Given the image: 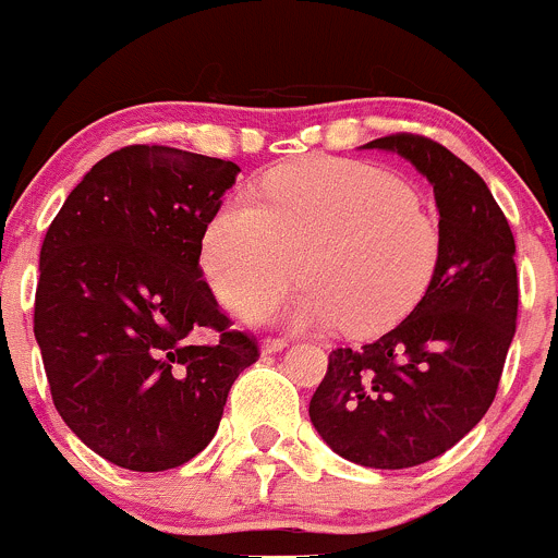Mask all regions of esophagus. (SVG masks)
<instances>
[{"label":"esophagus","instance_id":"1","mask_svg":"<svg viewBox=\"0 0 558 558\" xmlns=\"http://www.w3.org/2000/svg\"><path fill=\"white\" fill-rule=\"evenodd\" d=\"M286 345H289V340H283V337H267V340L262 342V351L264 353H278V351H283Z\"/></svg>","mask_w":558,"mask_h":558}]
</instances>
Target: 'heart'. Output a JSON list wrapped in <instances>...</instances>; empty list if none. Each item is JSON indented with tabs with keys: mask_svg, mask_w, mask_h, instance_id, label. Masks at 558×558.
I'll use <instances>...</instances> for the list:
<instances>
[{
	"mask_svg": "<svg viewBox=\"0 0 558 558\" xmlns=\"http://www.w3.org/2000/svg\"><path fill=\"white\" fill-rule=\"evenodd\" d=\"M440 247V223L391 172L307 159L269 172L258 202H223L202 232L199 256L207 283L234 311L272 302L300 269L307 286L289 305L294 324L342 320L353 335H369L424 296Z\"/></svg>",
	"mask_w": 558,
	"mask_h": 558,
	"instance_id": "heart-1",
	"label": "heart"
}]
</instances>
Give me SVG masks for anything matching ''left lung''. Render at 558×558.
I'll use <instances>...</instances> for the list:
<instances>
[{
  "mask_svg": "<svg viewBox=\"0 0 558 558\" xmlns=\"http://www.w3.org/2000/svg\"><path fill=\"white\" fill-rule=\"evenodd\" d=\"M364 148L399 154L429 180L440 262L408 318L329 353L311 421L342 459L404 470L453 448L497 397L519 315L515 240L481 174L440 143L391 134Z\"/></svg>",
  "mask_w": 558,
  "mask_h": 558,
  "instance_id": "obj_1",
  "label": "left lung"
}]
</instances>
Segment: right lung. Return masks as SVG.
<instances>
[{"instance_id": "obj_1", "label": "right lung", "mask_w": 558, "mask_h": 558, "mask_svg": "<svg viewBox=\"0 0 558 558\" xmlns=\"http://www.w3.org/2000/svg\"><path fill=\"white\" fill-rule=\"evenodd\" d=\"M234 161L165 145L105 156L72 189L39 251L35 337L64 424L123 470L205 451L229 388L258 359L202 280V232ZM202 328L219 331L196 347Z\"/></svg>"}]
</instances>
